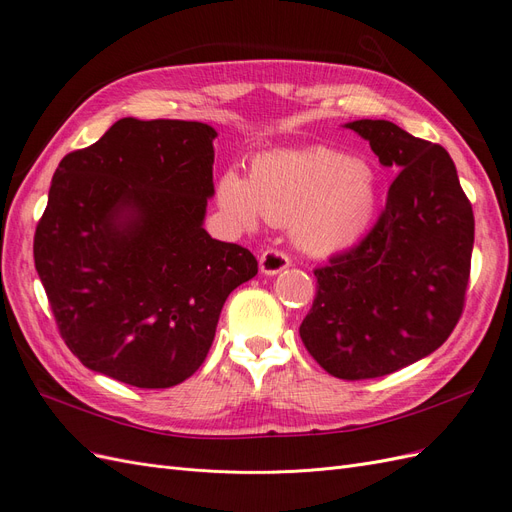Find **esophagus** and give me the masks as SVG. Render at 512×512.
I'll return each instance as SVG.
<instances>
[{
	"label": "esophagus",
	"mask_w": 512,
	"mask_h": 512,
	"mask_svg": "<svg viewBox=\"0 0 512 512\" xmlns=\"http://www.w3.org/2000/svg\"><path fill=\"white\" fill-rule=\"evenodd\" d=\"M258 262H260V271L265 275H275V273L284 271L286 267H290L288 254L282 250H275V247H269V250L262 252Z\"/></svg>",
	"instance_id": "obj_1"
}]
</instances>
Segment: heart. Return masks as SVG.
<instances>
[{"mask_svg": "<svg viewBox=\"0 0 512 512\" xmlns=\"http://www.w3.org/2000/svg\"><path fill=\"white\" fill-rule=\"evenodd\" d=\"M220 207L254 228L258 220L292 226L303 250L333 254L363 237L376 211V175L365 162L333 149L277 151L252 162L250 175L226 173Z\"/></svg>", "mask_w": 512, "mask_h": 512, "instance_id": "heart-1", "label": "heart"}]
</instances>
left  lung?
I'll return each instance as SVG.
<instances>
[{
    "label": "left lung",
    "mask_w": 512,
    "mask_h": 512,
    "mask_svg": "<svg viewBox=\"0 0 512 512\" xmlns=\"http://www.w3.org/2000/svg\"><path fill=\"white\" fill-rule=\"evenodd\" d=\"M346 128L399 170L376 224L316 275L299 335L342 380L380 378L438 350L466 305L474 213L448 151L384 119Z\"/></svg>",
    "instance_id": "8db88e82"
}]
</instances>
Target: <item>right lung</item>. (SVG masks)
I'll list each match as a JSON object with an SVG mask.
<instances>
[{
	"label": "right lung",
	"mask_w": 512,
	"mask_h": 512,
	"mask_svg": "<svg viewBox=\"0 0 512 512\" xmlns=\"http://www.w3.org/2000/svg\"><path fill=\"white\" fill-rule=\"evenodd\" d=\"M207 123L119 119L59 162L34 235L57 329L85 367L168 389L203 365L254 254L203 228L213 194Z\"/></svg>",
	"instance_id": "1"
}]
</instances>
